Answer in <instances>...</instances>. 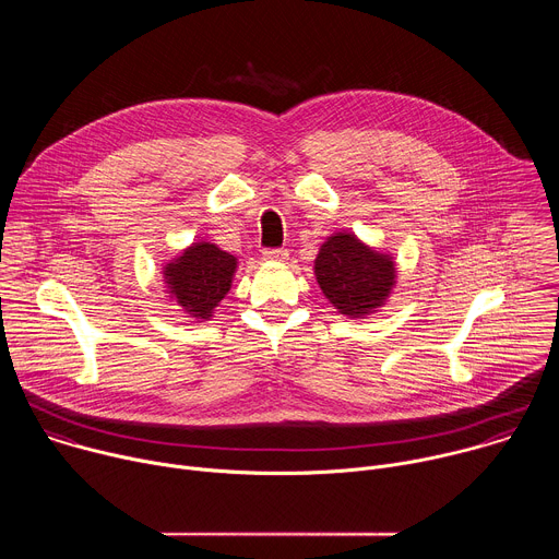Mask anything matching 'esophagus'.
Here are the masks:
<instances>
[{"mask_svg":"<svg viewBox=\"0 0 559 559\" xmlns=\"http://www.w3.org/2000/svg\"><path fill=\"white\" fill-rule=\"evenodd\" d=\"M287 257H289L287 250H265V252H263V259H265V261H276V263L287 261Z\"/></svg>","mask_w":559,"mask_h":559,"instance_id":"esophagus-1","label":"esophagus"}]
</instances>
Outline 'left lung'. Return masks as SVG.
Wrapping results in <instances>:
<instances>
[{"mask_svg": "<svg viewBox=\"0 0 559 559\" xmlns=\"http://www.w3.org/2000/svg\"><path fill=\"white\" fill-rule=\"evenodd\" d=\"M313 274L334 309L354 321L378 313L397 283L393 257L367 246L349 229L328 236L316 254Z\"/></svg>", "mask_w": 559, "mask_h": 559, "instance_id": "1", "label": "left lung"}]
</instances>
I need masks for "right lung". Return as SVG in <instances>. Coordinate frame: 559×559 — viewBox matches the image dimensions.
Listing matches in <instances>:
<instances>
[{
	"label": "right lung",
	"instance_id": "obj_1",
	"mask_svg": "<svg viewBox=\"0 0 559 559\" xmlns=\"http://www.w3.org/2000/svg\"><path fill=\"white\" fill-rule=\"evenodd\" d=\"M238 259L216 243L197 241L164 263V285L173 302L197 321H210L231 287Z\"/></svg>",
	"mask_w": 559,
	"mask_h": 559
}]
</instances>
